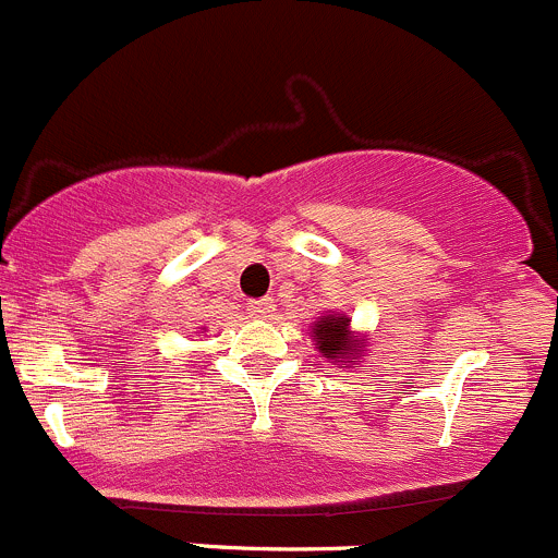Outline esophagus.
Masks as SVG:
<instances>
[{
    "instance_id": "34e87169",
    "label": "esophagus",
    "mask_w": 558,
    "mask_h": 558,
    "mask_svg": "<svg viewBox=\"0 0 558 558\" xmlns=\"http://www.w3.org/2000/svg\"><path fill=\"white\" fill-rule=\"evenodd\" d=\"M274 312V301L271 298H260V301H252L250 303V314L252 317H268Z\"/></svg>"
}]
</instances>
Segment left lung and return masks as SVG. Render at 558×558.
Here are the masks:
<instances>
[{
    "label": "left lung",
    "mask_w": 558,
    "mask_h": 558,
    "mask_svg": "<svg viewBox=\"0 0 558 558\" xmlns=\"http://www.w3.org/2000/svg\"><path fill=\"white\" fill-rule=\"evenodd\" d=\"M314 350L339 368H355L366 357L368 336L352 330V317L344 312H328L312 323Z\"/></svg>",
    "instance_id": "8db88e82"
}]
</instances>
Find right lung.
I'll use <instances>...</instances> for the list:
<instances>
[{
	"label": "right lung",
	"mask_w": 558,
	"mask_h": 558,
	"mask_svg": "<svg viewBox=\"0 0 558 558\" xmlns=\"http://www.w3.org/2000/svg\"><path fill=\"white\" fill-rule=\"evenodd\" d=\"M203 330H206V328H201V333H203Z\"/></svg>",
	"instance_id": "add662e5"
}]
</instances>
